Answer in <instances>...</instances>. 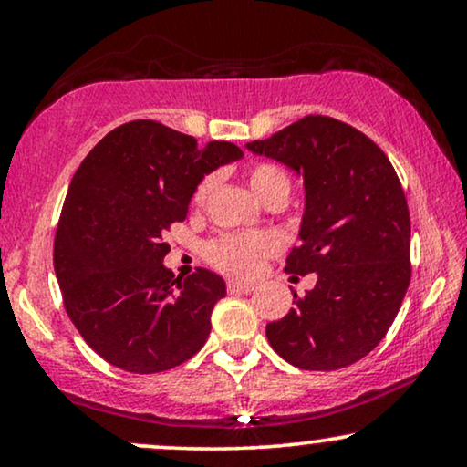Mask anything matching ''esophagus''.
Masks as SVG:
<instances>
[{
  "instance_id": "obj_1",
  "label": "esophagus",
  "mask_w": 467,
  "mask_h": 467,
  "mask_svg": "<svg viewBox=\"0 0 467 467\" xmlns=\"http://www.w3.org/2000/svg\"><path fill=\"white\" fill-rule=\"evenodd\" d=\"M254 289L253 283H242V280H227L229 293H251Z\"/></svg>"
}]
</instances>
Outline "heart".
<instances>
[{
  "label": "heart",
  "mask_w": 467,
  "mask_h": 467,
  "mask_svg": "<svg viewBox=\"0 0 467 467\" xmlns=\"http://www.w3.org/2000/svg\"><path fill=\"white\" fill-rule=\"evenodd\" d=\"M216 174L203 176L193 191V202L203 203L213 193ZM248 184L259 200L276 193L289 195L291 182L283 168L274 163H257L248 170ZM280 240L276 234H223L206 246V259L221 272L232 276H251L259 270L267 254L276 253Z\"/></svg>",
  "instance_id": "heart-1"
}]
</instances>
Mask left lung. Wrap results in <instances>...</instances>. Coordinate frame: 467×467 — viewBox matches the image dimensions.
<instances>
[{"label": "left lung", "instance_id": "8db88e82", "mask_svg": "<svg viewBox=\"0 0 467 467\" xmlns=\"http://www.w3.org/2000/svg\"><path fill=\"white\" fill-rule=\"evenodd\" d=\"M304 178L306 208L289 274H317L280 321L272 348L302 369L347 368L391 327L410 285V214L385 152L355 127L310 114L267 140L246 144Z\"/></svg>", "mask_w": 467, "mask_h": 467}]
</instances>
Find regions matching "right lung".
<instances>
[{"mask_svg":"<svg viewBox=\"0 0 467 467\" xmlns=\"http://www.w3.org/2000/svg\"><path fill=\"white\" fill-rule=\"evenodd\" d=\"M240 157L232 142L197 146L142 119L112 130L76 170L53 264L67 317L101 359L155 374L206 344L225 280L202 267L176 278L163 265V235L187 219L197 182Z\"/></svg>","mask_w":467,"mask_h":467,"instance_id":"obj_1","label":"right lung"}]
</instances>
